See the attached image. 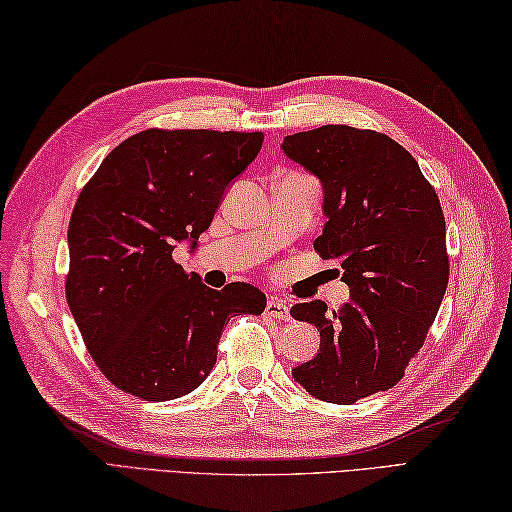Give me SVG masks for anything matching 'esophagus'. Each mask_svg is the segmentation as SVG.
<instances>
[{"label":"esophagus","mask_w":512,"mask_h":512,"mask_svg":"<svg viewBox=\"0 0 512 512\" xmlns=\"http://www.w3.org/2000/svg\"><path fill=\"white\" fill-rule=\"evenodd\" d=\"M266 314H268V317H273V319L284 321V319L290 317V308L281 299H268Z\"/></svg>","instance_id":"1"}]
</instances>
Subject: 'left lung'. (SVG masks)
<instances>
[{"label": "left lung", "instance_id": "obj_1", "mask_svg": "<svg viewBox=\"0 0 512 512\" xmlns=\"http://www.w3.org/2000/svg\"><path fill=\"white\" fill-rule=\"evenodd\" d=\"M281 147L323 184L328 222L314 250L339 259L352 292L339 310L292 306L321 332L317 358L292 376L314 398L352 405L394 387L436 321L449 284L444 213L416 158L374 129L323 125Z\"/></svg>", "mask_w": 512, "mask_h": 512}]
</instances>
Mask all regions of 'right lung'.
I'll use <instances>...</instances> for the list:
<instances>
[{
	"instance_id": "right-lung-1",
	"label": "right lung",
	"mask_w": 512,
	"mask_h": 512,
	"mask_svg": "<svg viewBox=\"0 0 512 512\" xmlns=\"http://www.w3.org/2000/svg\"><path fill=\"white\" fill-rule=\"evenodd\" d=\"M262 132L158 129L114 147L81 189L68 226L65 297L103 376L151 402L189 394L217 361L224 325L262 314V290L204 286L173 259L211 226Z\"/></svg>"
}]
</instances>
